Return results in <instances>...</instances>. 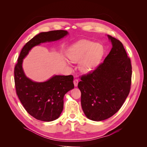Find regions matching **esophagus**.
I'll use <instances>...</instances> for the list:
<instances>
[{
	"mask_svg": "<svg viewBox=\"0 0 147 147\" xmlns=\"http://www.w3.org/2000/svg\"><path fill=\"white\" fill-rule=\"evenodd\" d=\"M73 82H74V86H75V87H77L78 83V79H75V80L73 81Z\"/></svg>",
	"mask_w": 147,
	"mask_h": 147,
	"instance_id": "34e87169",
	"label": "esophagus"
}]
</instances>
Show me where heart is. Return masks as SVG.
<instances>
[{
    "mask_svg": "<svg viewBox=\"0 0 147 147\" xmlns=\"http://www.w3.org/2000/svg\"><path fill=\"white\" fill-rule=\"evenodd\" d=\"M102 45L86 40H81L69 49L67 57L74 63H78V68L84 73H89L99 64L103 56Z\"/></svg>",
    "mask_w": 147,
    "mask_h": 147,
    "instance_id": "heart-1",
    "label": "heart"
}]
</instances>
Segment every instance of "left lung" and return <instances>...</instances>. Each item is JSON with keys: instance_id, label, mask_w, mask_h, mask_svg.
I'll list each match as a JSON object with an SVG mask.
<instances>
[{"instance_id": "1", "label": "left lung", "mask_w": 147, "mask_h": 147, "mask_svg": "<svg viewBox=\"0 0 147 147\" xmlns=\"http://www.w3.org/2000/svg\"><path fill=\"white\" fill-rule=\"evenodd\" d=\"M112 48L102 63L84 75L78 87L86 117L93 121L107 119L122 107L130 90L131 61L120 40L108 35Z\"/></svg>"}]
</instances>
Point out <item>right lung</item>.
Listing matches in <instances>:
<instances>
[{
	"label": "right lung",
	"instance_id": "obj_1",
	"mask_svg": "<svg viewBox=\"0 0 147 147\" xmlns=\"http://www.w3.org/2000/svg\"><path fill=\"white\" fill-rule=\"evenodd\" d=\"M68 34L67 31L55 30L35 35L24 46L16 65L17 95L27 112L37 120L51 121L59 118L63 109L65 95L74 88L73 76L55 75L44 82L34 81L24 73L23 59L33 47L59 40Z\"/></svg>",
	"mask_w": 147,
	"mask_h": 147
}]
</instances>
